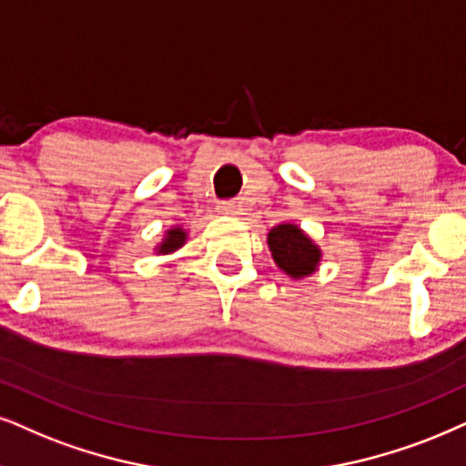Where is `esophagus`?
Segmentation results:
<instances>
[{
  "mask_svg": "<svg viewBox=\"0 0 466 466\" xmlns=\"http://www.w3.org/2000/svg\"><path fill=\"white\" fill-rule=\"evenodd\" d=\"M219 210L223 215H238V206L237 202H221Z\"/></svg>",
  "mask_w": 466,
  "mask_h": 466,
  "instance_id": "obj_1",
  "label": "esophagus"
}]
</instances>
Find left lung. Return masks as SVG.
I'll list each match as a JSON object with an SVG mask.
<instances>
[{
    "instance_id": "1",
    "label": "left lung",
    "mask_w": 466,
    "mask_h": 466,
    "mask_svg": "<svg viewBox=\"0 0 466 466\" xmlns=\"http://www.w3.org/2000/svg\"><path fill=\"white\" fill-rule=\"evenodd\" d=\"M268 249L277 267L290 275L292 279H301L314 273L320 264L322 251L301 228L294 223H279L268 232Z\"/></svg>"
}]
</instances>
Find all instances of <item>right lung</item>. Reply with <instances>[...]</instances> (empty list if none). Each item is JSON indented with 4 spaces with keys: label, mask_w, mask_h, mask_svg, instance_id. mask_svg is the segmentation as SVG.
<instances>
[{
    "label": "right lung",
    "mask_w": 466,
    "mask_h": 466,
    "mask_svg": "<svg viewBox=\"0 0 466 466\" xmlns=\"http://www.w3.org/2000/svg\"><path fill=\"white\" fill-rule=\"evenodd\" d=\"M185 243H187V232L182 228L176 226L165 232V238L157 245V253H163L165 256V253H172L176 249H180Z\"/></svg>",
    "instance_id": "add662e5"
}]
</instances>
